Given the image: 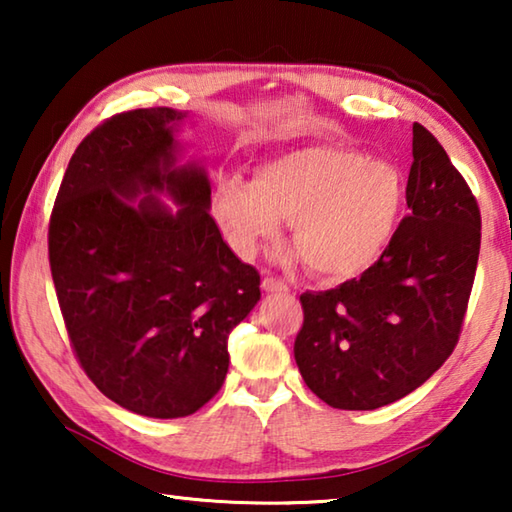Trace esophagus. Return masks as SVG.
Wrapping results in <instances>:
<instances>
[{
  "instance_id": "esophagus-1",
  "label": "esophagus",
  "mask_w": 512,
  "mask_h": 512,
  "mask_svg": "<svg viewBox=\"0 0 512 512\" xmlns=\"http://www.w3.org/2000/svg\"><path fill=\"white\" fill-rule=\"evenodd\" d=\"M262 289L266 293H287L289 291L287 282L280 280V277H271V275L264 277V280H262Z\"/></svg>"
}]
</instances>
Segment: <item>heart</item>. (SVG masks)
<instances>
[{
  "mask_svg": "<svg viewBox=\"0 0 512 512\" xmlns=\"http://www.w3.org/2000/svg\"><path fill=\"white\" fill-rule=\"evenodd\" d=\"M406 207L402 171L348 146L311 144L262 160L253 183L230 176L214 187L212 212L241 257L280 235L311 273L345 280L375 266L397 237Z\"/></svg>",
  "mask_w": 512,
  "mask_h": 512,
  "instance_id": "1",
  "label": "heart"
}]
</instances>
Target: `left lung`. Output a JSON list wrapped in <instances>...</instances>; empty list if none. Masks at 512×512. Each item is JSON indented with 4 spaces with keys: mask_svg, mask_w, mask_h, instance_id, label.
Returning a JSON list of instances; mask_svg holds the SVG:
<instances>
[{
    "mask_svg": "<svg viewBox=\"0 0 512 512\" xmlns=\"http://www.w3.org/2000/svg\"><path fill=\"white\" fill-rule=\"evenodd\" d=\"M404 216L391 248L361 277L302 293L293 354L309 391L372 411L422 386L454 352L481 248L470 187L427 128L413 124Z\"/></svg>",
    "mask_w": 512,
    "mask_h": 512,
    "instance_id": "obj_1",
    "label": "left lung"
}]
</instances>
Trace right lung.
<instances>
[{
	"instance_id": "add662e5",
	"label": "right lung",
	"mask_w": 512,
	"mask_h": 512,
	"mask_svg": "<svg viewBox=\"0 0 512 512\" xmlns=\"http://www.w3.org/2000/svg\"><path fill=\"white\" fill-rule=\"evenodd\" d=\"M185 117L140 108L103 121L69 160L49 221L51 277L81 368L108 400L160 420L219 393L228 336L262 298L259 273L210 216L205 167L178 164Z\"/></svg>"
}]
</instances>
